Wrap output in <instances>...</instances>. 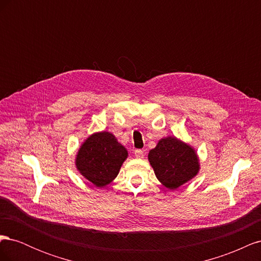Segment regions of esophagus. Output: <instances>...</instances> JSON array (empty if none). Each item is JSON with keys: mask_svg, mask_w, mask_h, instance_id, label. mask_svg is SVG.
Wrapping results in <instances>:
<instances>
[{"mask_svg": "<svg viewBox=\"0 0 261 261\" xmlns=\"http://www.w3.org/2000/svg\"><path fill=\"white\" fill-rule=\"evenodd\" d=\"M134 153H135V156L138 158V159H143L144 155H145L144 151H143V150H141V149H136L135 152H134Z\"/></svg>", "mask_w": 261, "mask_h": 261, "instance_id": "obj_1", "label": "esophagus"}]
</instances>
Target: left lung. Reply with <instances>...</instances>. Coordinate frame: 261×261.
I'll use <instances>...</instances> for the list:
<instances>
[{"label":"left lung","instance_id":"8db88e82","mask_svg":"<svg viewBox=\"0 0 261 261\" xmlns=\"http://www.w3.org/2000/svg\"><path fill=\"white\" fill-rule=\"evenodd\" d=\"M148 159L156 178L170 189L192 179L199 170L194 149L175 137L161 139L154 149L150 150Z\"/></svg>","mask_w":261,"mask_h":261}]
</instances>
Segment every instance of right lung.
I'll return each instance as SVG.
<instances>
[{
  "label": "right lung",
  "mask_w": 261,
  "mask_h": 261,
  "mask_svg": "<svg viewBox=\"0 0 261 261\" xmlns=\"http://www.w3.org/2000/svg\"><path fill=\"white\" fill-rule=\"evenodd\" d=\"M127 150L108 132H101L87 139L77 154L76 167L87 179L98 187L106 186L118 174Z\"/></svg>",
  "instance_id": "add662e5"
}]
</instances>
